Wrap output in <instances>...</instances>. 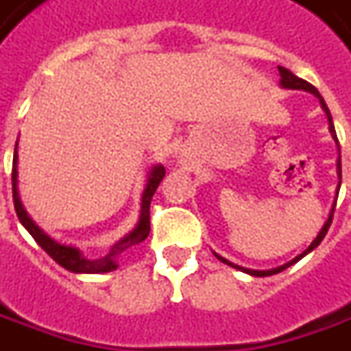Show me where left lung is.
<instances>
[{
  "instance_id": "left-lung-1",
  "label": "left lung",
  "mask_w": 351,
  "mask_h": 351,
  "mask_svg": "<svg viewBox=\"0 0 351 351\" xmlns=\"http://www.w3.org/2000/svg\"><path fill=\"white\" fill-rule=\"evenodd\" d=\"M278 73H280V86L282 88H290V90H305V93H311L315 94L317 98H319V102H321V108L324 110V114H326V119H328V131H330V135H332V138L336 141V145H338V138H336V131H335V123H332V115H330V112H328V108H326V104H324L323 96L319 94V90L313 86L311 82L303 81V79H300V77H295L293 73L290 71V69H286V67H278ZM338 150H340V147H338ZM336 173H338V187H336V199H338V189H340V183H342V162H340V156H338V160H336ZM336 199L335 203H332V208H330V213H328V218H326V222L323 224V228H321V232L317 234V237L311 241V245L307 247L305 251H303L302 255H298L295 258H291L290 263H286V265H282V267H276V269H270V270H253V269H245V267H239V265H234V263H230L228 258L220 257L218 253H214L216 257L220 258L222 263H226V265H230V267H234V269L241 270V272H247V274H251V276H272V274H278V272H282V270H286L288 267H291L293 263H298L300 258H303L307 253H311L315 247L319 245L321 241L324 239V236H326V232H328V228H330V222H332V216H335V206H336Z\"/></svg>"
}]
</instances>
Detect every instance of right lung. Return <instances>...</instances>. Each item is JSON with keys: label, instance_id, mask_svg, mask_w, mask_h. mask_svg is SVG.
I'll return each instance as SVG.
<instances>
[{"label": "right lung", "instance_id": "obj_1", "mask_svg": "<svg viewBox=\"0 0 351 351\" xmlns=\"http://www.w3.org/2000/svg\"><path fill=\"white\" fill-rule=\"evenodd\" d=\"M16 162H19V154H16V145H15V156H13V203H15V210L21 224L27 228V232L30 236L34 237V241L38 243L49 257L53 258L60 267L63 269L71 270V272H77V274H100V272H112V270L117 269V258L119 255L127 251L129 247L137 245L141 241H145L150 232V201H152V195L158 189L160 181L164 180L166 176V170L162 164H154L150 170H148L147 176V185H145V191H143V197H141V214H138V222L135 224V228L123 236L117 243L112 245V249L108 251V255L102 258H86L82 255L81 249L73 245H63L60 241L51 239V237L36 226V222L28 216V213L25 210V206L21 203V197H19V189H16Z\"/></svg>", "mask_w": 351, "mask_h": 351}]
</instances>
